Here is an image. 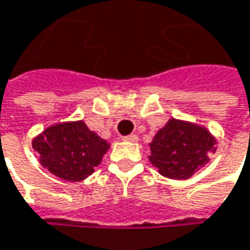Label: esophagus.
<instances>
[{"instance_id":"34e87169","label":"esophagus","mask_w":250,"mask_h":250,"mask_svg":"<svg viewBox=\"0 0 250 250\" xmlns=\"http://www.w3.org/2000/svg\"><path fill=\"white\" fill-rule=\"evenodd\" d=\"M123 140H125V141H131V143H136V141L139 140V137H137L136 134H130V136H125V137H123Z\"/></svg>"}]
</instances>
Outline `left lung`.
Here are the masks:
<instances>
[{"label": "left lung", "instance_id": "left-lung-1", "mask_svg": "<svg viewBox=\"0 0 250 250\" xmlns=\"http://www.w3.org/2000/svg\"><path fill=\"white\" fill-rule=\"evenodd\" d=\"M215 144L207 128L171 119L150 143L148 158L161 175L187 180L209 161L208 153L216 150Z\"/></svg>", "mask_w": 250, "mask_h": 250}]
</instances>
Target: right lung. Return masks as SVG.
Segmentation results:
<instances>
[{
    "label": "right lung",
    "instance_id": "1",
    "mask_svg": "<svg viewBox=\"0 0 250 250\" xmlns=\"http://www.w3.org/2000/svg\"><path fill=\"white\" fill-rule=\"evenodd\" d=\"M41 164L66 181L90 175L109 150L107 141L90 131L83 122L51 125L32 141Z\"/></svg>",
    "mask_w": 250,
    "mask_h": 250
}]
</instances>
